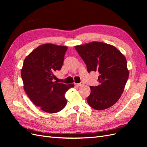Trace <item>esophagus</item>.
Segmentation results:
<instances>
[{
	"instance_id": "34e87169",
	"label": "esophagus",
	"mask_w": 147,
	"mask_h": 147,
	"mask_svg": "<svg viewBox=\"0 0 147 147\" xmlns=\"http://www.w3.org/2000/svg\"><path fill=\"white\" fill-rule=\"evenodd\" d=\"M84 83H83V82H81V83H75V85H76L77 86H82V85H83Z\"/></svg>"
}]
</instances>
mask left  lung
<instances>
[{
  "label": "left lung",
  "instance_id": "1",
  "mask_svg": "<svg viewBox=\"0 0 147 147\" xmlns=\"http://www.w3.org/2000/svg\"><path fill=\"white\" fill-rule=\"evenodd\" d=\"M88 72L98 71V86H90L87 102L91 107L105 110L119 100L129 77L127 61L118 49L109 44L92 42L75 47Z\"/></svg>",
  "mask_w": 147,
  "mask_h": 147
}]
</instances>
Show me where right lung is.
Wrapping results in <instances>:
<instances>
[{
    "label": "right lung",
    "mask_w": 147,
    "mask_h": 147,
    "mask_svg": "<svg viewBox=\"0 0 147 147\" xmlns=\"http://www.w3.org/2000/svg\"><path fill=\"white\" fill-rule=\"evenodd\" d=\"M68 47L46 43L26 56L21 69L24 90L33 104L47 113L63 110L67 102L65 94L74 84L53 82L56 71L63 64Z\"/></svg>",
    "instance_id": "obj_1"
}]
</instances>
